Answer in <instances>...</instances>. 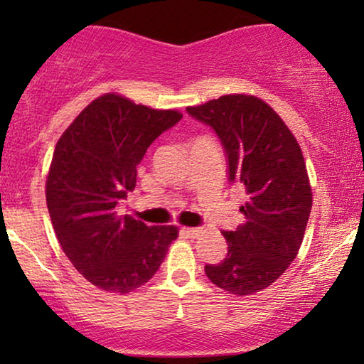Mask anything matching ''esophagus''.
<instances>
[{
  "instance_id": "esophagus-1",
  "label": "esophagus",
  "mask_w": 364,
  "mask_h": 364,
  "mask_svg": "<svg viewBox=\"0 0 364 364\" xmlns=\"http://www.w3.org/2000/svg\"><path fill=\"white\" fill-rule=\"evenodd\" d=\"M182 232H183V233H187V235H188V237H192V238H198V237H202V233H203V228H202V227L182 228Z\"/></svg>"
}]
</instances>
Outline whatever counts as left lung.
<instances>
[{
	"label": "left lung",
	"instance_id": "left-lung-1",
	"mask_svg": "<svg viewBox=\"0 0 364 364\" xmlns=\"http://www.w3.org/2000/svg\"><path fill=\"white\" fill-rule=\"evenodd\" d=\"M187 112L220 139L228 182L247 197L245 222L222 232L227 257L205 273L232 295H252L278 280L300 250L311 210L305 159L282 117L255 96L228 94Z\"/></svg>",
	"mask_w": 364,
	"mask_h": 364
}]
</instances>
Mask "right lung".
Instances as JSON below:
<instances>
[{
	"label": "right lung",
	"instance_id": "1",
	"mask_svg": "<svg viewBox=\"0 0 364 364\" xmlns=\"http://www.w3.org/2000/svg\"><path fill=\"white\" fill-rule=\"evenodd\" d=\"M182 119L117 94L94 99L54 149L46 202L54 232L74 268L94 287L134 291L156 275L177 227L117 217L147 147Z\"/></svg>",
	"mask_w": 364,
	"mask_h": 364
}]
</instances>
